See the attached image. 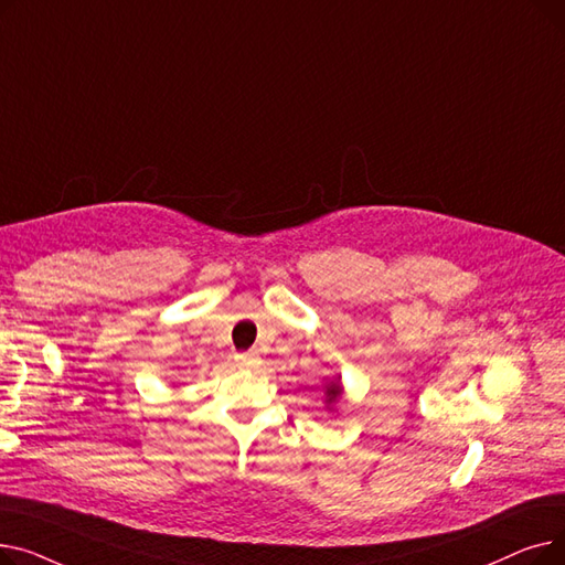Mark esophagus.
<instances>
[{
	"label": "esophagus",
	"instance_id": "obj_1",
	"mask_svg": "<svg viewBox=\"0 0 565 565\" xmlns=\"http://www.w3.org/2000/svg\"><path fill=\"white\" fill-rule=\"evenodd\" d=\"M235 364L241 369H252L258 364V352L256 350H249V352H241L235 354Z\"/></svg>",
	"mask_w": 565,
	"mask_h": 565
}]
</instances>
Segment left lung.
I'll use <instances>...</instances> for the list:
<instances>
[{
    "label": "left lung",
    "mask_w": 565,
    "mask_h": 565,
    "mask_svg": "<svg viewBox=\"0 0 565 565\" xmlns=\"http://www.w3.org/2000/svg\"><path fill=\"white\" fill-rule=\"evenodd\" d=\"M324 390H328V398L330 401H334L339 394H341V387H339V380H334L332 384H328V387H324Z\"/></svg>",
    "instance_id": "obj_1"
}]
</instances>
